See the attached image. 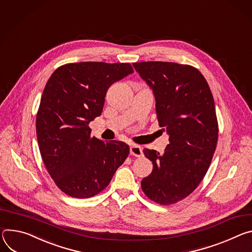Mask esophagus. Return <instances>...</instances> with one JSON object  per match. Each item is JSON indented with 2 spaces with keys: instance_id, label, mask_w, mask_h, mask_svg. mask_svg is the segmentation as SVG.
Returning a JSON list of instances; mask_svg holds the SVG:
<instances>
[{
  "instance_id": "1",
  "label": "esophagus",
  "mask_w": 252,
  "mask_h": 252,
  "mask_svg": "<svg viewBox=\"0 0 252 252\" xmlns=\"http://www.w3.org/2000/svg\"><path fill=\"white\" fill-rule=\"evenodd\" d=\"M130 154L135 156V157H141L143 155V151H142V148L139 146V145H136V144H133L131 145L130 147Z\"/></svg>"
}]
</instances>
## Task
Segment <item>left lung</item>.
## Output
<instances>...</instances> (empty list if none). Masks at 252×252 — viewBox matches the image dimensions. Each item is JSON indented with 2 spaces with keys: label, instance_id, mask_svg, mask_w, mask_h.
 Masks as SVG:
<instances>
[{
  "label": "left lung",
  "instance_id": "1",
  "mask_svg": "<svg viewBox=\"0 0 252 252\" xmlns=\"http://www.w3.org/2000/svg\"><path fill=\"white\" fill-rule=\"evenodd\" d=\"M133 66L153 90L159 126L169 135L163 154L143 150L153 170L141 187L152 201L173 204L196 189L209 168L218 139L213 96L192 66L158 61Z\"/></svg>",
  "mask_w": 252,
  "mask_h": 252
}]
</instances>
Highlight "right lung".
Segmentation results:
<instances>
[{
  "mask_svg": "<svg viewBox=\"0 0 252 252\" xmlns=\"http://www.w3.org/2000/svg\"><path fill=\"white\" fill-rule=\"evenodd\" d=\"M134 72L129 63L66 64L49 78L36 118L37 139L50 176L65 194L89 198L104 190L129 155L121 141L91 136L112 84Z\"/></svg>",
  "mask_w": 252,
  "mask_h": 252,
  "instance_id": "add662e5",
  "label": "right lung"
}]
</instances>
